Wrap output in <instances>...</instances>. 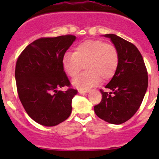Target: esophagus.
<instances>
[{
  "label": "esophagus",
  "instance_id": "obj_1",
  "mask_svg": "<svg viewBox=\"0 0 159 159\" xmlns=\"http://www.w3.org/2000/svg\"><path fill=\"white\" fill-rule=\"evenodd\" d=\"M78 92H79L80 94H85V93L89 92V90H79Z\"/></svg>",
  "mask_w": 159,
  "mask_h": 159
}]
</instances>
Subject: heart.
Segmentation results:
<instances>
[{
  "instance_id": "1",
  "label": "heart",
  "mask_w": 159,
  "mask_h": 159,
  "mask_svg": "<svg viewBox=\"0 0 159 159\" xmlns=\"http://www.w3.org/2000/svg\"><path fill=\"white\" fill-rule=\"evenodd\" d=\"M119 64L118 51L102 40H87L77 44L73 54L66 53L62 59L65 73L74 78L84 66L85 72L74 78L72 84L84 90L98 85L101 81L113 78Z\"/></svg>"
}]
</instances>
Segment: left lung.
I'll use <instances>...</instances> for the list:
<instances>
[{"label":"left lung","instance_id":"left-lung-1","mask_svg":"<svg viewBox=\"0 0 159 159\" xmlns=\"http://www.w3.org/2000/svg\"><path fill=\"white\" fill-rule=\"evenodd\" d=\"M111 39L119 54L116 73L106 89L100 90L102 99L94 107L101 119L120 125L129 120L136 113L143 101L148 88V72L140 51L133 44L115 34H105Z\"/></svg>","mask_w":159,"mask_h":159}]
</instances>
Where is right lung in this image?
<instances>
[{"mask_svg": "<svg viewBox=\"0 0 159 159\" xmlns=\"http://www.w3.org/2000/svg\"><path fill=\"white\" fill-rule=\"evenodd\" d=\"M74 35L42 38L27 46L16 63L15 80L19 98L30 118L44 126H55L71 113V101L78 91H58L70 83L62 67Z\"/></svg>", "mask_w": 159, "mask_h": 159, "instance_id": "obj_1", "label": "right lung"}]
</instances>
